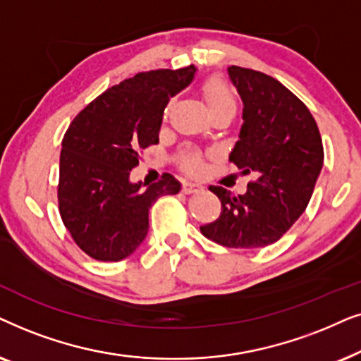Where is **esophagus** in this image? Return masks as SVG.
<instances>
[{"instance_id":"esophagus-1","label":"esophagus","mask_w":361,"mask_h":361,"mask_svg":"<svg viewBox=\"0 0 361 361\" xmlns=\"http://www.w3.org/2000/svg\"><path fill=\"white\" fill-rule=\"evenodd\" d=\"M201 190H203V185L198 183V181H190V180L183 181V191L186 195L198 193V191H201Z\"/></svg>"}]
</instances>
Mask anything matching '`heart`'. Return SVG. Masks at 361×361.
<instances>
[{
    "label": "heart",
    "mask_w": 361,
    "mask_h": 361,
    "mask_svg": "<svg viewBox=\"0 0 361 361\" xmlns=\"http://www.w3.org/2000/svg\"><path fill=\"white\" fill-rule=\"evenodd\" d=\"M203 94L206 102H208V107L211 110V114L218 112V110L223 109H236V100H234V95L231 92V89L226 85L223 80L218 79V77H213V79L206 80L203 85ZM173 100L166 104L165 107V114H168V110L171 109ZM185 166L188 168L190 171H200L201 170V160L196 155H186L185 157Z\"/></svg>",
    "instance_id": "b5f03b06"
}]
</instances>
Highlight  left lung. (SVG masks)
<instances>
[{
	"label": "left lung",
	"mask_w": 361,
	"mask_h": 361,
	"mask_svg": "<svg viewBox=\"0 0 361 361\" xmlns=\"http://www.w3.org/2000/svg\"><path fill=\"white\" fill-rule=\"evenodd\" d=\"M228 74L244 105L229 161L256 180L238 196L209 186L221 200V214L201 233L221 246L257 249L279 241L305 211L324 165V145L310 110L279 80L238 66L228 67Z\"/></svg>",
	"instance_id": "left-lung-1"
}]
</instances>
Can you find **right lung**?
<instances>
[{
    "mask_svg": "<svg viewBox=\"0 0 361 361\" xmlns=\"http://www.w3.org/2000/svg\"><path fill=\"white\" fill-rule=\"evenodd\" d=\"M195 66L140 72L94 99L62 138L59 213L77 246L97 261H122L148 233V211L180 181L132 183L138 152L158 143L163 110L195 77Z\"/></svg>",
    "mask_w": 361,
    "mask_h": 361,
    "instance_id": "add662e5",
    "label": "right lung"
}]
</instances>
